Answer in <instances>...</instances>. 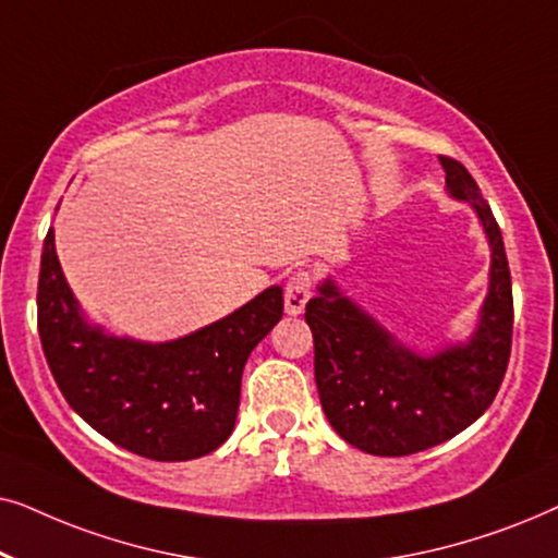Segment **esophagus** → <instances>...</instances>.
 Returning <instances> with one entry per match:
<instances>
[{
	"label": "esophagus",
	"mask_w": 558,
	"mask_h": 558,
	"mask_svg": "<svg viewBox=\"0 0 558 558\" xmlns=\"http://www.w3.org/2000/svg\"><path fill=\"white\" fill-rule=\"evenodd\" d=\"M312 296L310 271H294L284 287V310L287 315H302Z\"/></svg>",
	"instance_id": "34e87169"
}]
</instances>
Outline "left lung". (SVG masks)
Here are the masks:
<instances>
[{
  "mask_svg": "<svg viewBox=\"0 0 558 558\" xmlns=\"http://www.w3.org/2000/svg\"><path fill=\"white\" fill-rule=\"evenodd\" d=\"M439 162L449 197L475 210L490 246V281L470 338L418 353L342 294L332 277L319 281L304 312L327 422L368 454L403 457L452 439L485 414L508 368L513 289L500 228L472 174L457 159Z\"/></svg>",
  "mask_w": 558,
  "mask_h": 558,
  "instance_id": "left-lung-1",
  "label": "left lung"
}]
</instances>
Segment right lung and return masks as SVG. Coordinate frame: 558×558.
<instances>
[{"instance_id": "1", "label": "right lung", "mask_w": 558, "mask_h": 558, "mask_svg": "<svg viewBox=\"0 0 558 558\" xmlns=\"http://www.w3.org/2000/svg\"><path fill=\"white\" fill-rule=\"evenodd\" d=\"M274 284L185 338L147 342L90 323L68 287L48 231L37 281V330L60 393L83 422L157 462L210 454L231 437L251 350L281 319Z\"/></svg>"}]
</instances>
